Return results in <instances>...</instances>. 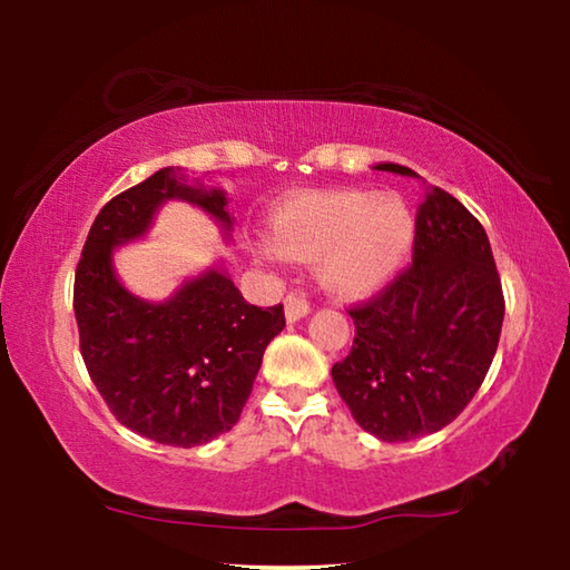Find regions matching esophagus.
<instances>
[{
	"label": "esophagus",
	"mask_w": 570,
	"mask_h": 570,
	"mask_svg": "<svg viewBox=\"0 0 570 570\" xmlns=\"http://www.w3.org/2000/svg\"><path fill=\"white\" fill-rule=\"evenodd\" d=\"M308 312H312V308H308V302H306L304 296L288 294V296L284 298V314H286V322H288V324L304 320V316H306Z\"/></svg>",
	"instance_id": "obj_1"
}]
</instances>
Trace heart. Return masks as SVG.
<instances>
[{
  "mask_svg": "<svg viewBox=\"0 0 570 570\" xmlns=\"http://www.w3.org/2000/svg\"><path fill=\"white\" fill-rule=\"evenodd\" d=\"M417 218L397 193L306 190L286 198L272 216L266 258L320 262L322 286L344 302L370 298L394 282L412 254Z\"/></svg>",
  "mask_w": 570,
  "mask_h": 570,
  "instance_id": "b5f03b06",
  "label": "heart"
}]
</instances>
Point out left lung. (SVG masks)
<instances>
[{
    "instance_id": "1",
    "label": "left lung",
    "mask_w": 570,
    "mask_h": 570,
    "mask_svg": "<svg viewBox=\"0 0 570 570\" xmlns=\"http://www.w3.org/2000/svg\"><path fill=\"white\" fill-rule=\"evenodd\" d=\"M377 170L420 178L397 163ZM354 344L332 366L364 432L407 442L450 424L493 364L505 302L485 228L438 186H424L412 266L350 308Z\"/></svg>"
}]
</instances>
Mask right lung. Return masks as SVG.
Wrapping results in <instances>:
<instances>
[{
  "mask_svg": "<svg viewBox=\"0 0 570 570\" xmlns=\"http://www.w3.org/2000/svg\"><path fill=\"white\" fill-rule=\"evenodd\" d=\"M168 200L206 210L228 236L226 193L160 168L95 218L75 272V320L90 380L118 422L160 445L193 448L238 422L266 346L286 322L282 304H248L220 264L166 302H146L120 284L112 250L146 236Z\"/></svg>",
  "mask_w": 570,
  "mask_h": 570,
  "instance_id": "add662e5",
  "label": "right lung"
}]
</instances>
